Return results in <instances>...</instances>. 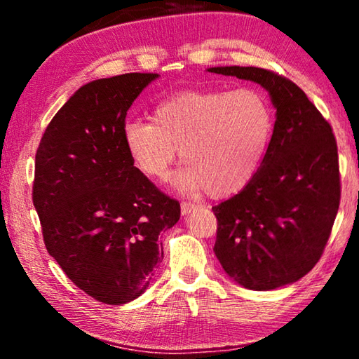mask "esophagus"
I'll return each mask as SVG.
<instances>
[{
	"instance_id": "obj_1",
	"label": "esophagus",
	"mask_w": 359,
	"mask_h": 359,
	"mask_svg": "<svg viewBox=\"0 0 359 359\" xmlns=\"http://www.w3.org/2000/svg\"><path fill=\"white\" fill-rule=\"evenodd\" d=\"M198 205L196 204H193V203H182V215H187V214H190L191 210H194L196 209Z\"/></svg>"
}]
</instances>
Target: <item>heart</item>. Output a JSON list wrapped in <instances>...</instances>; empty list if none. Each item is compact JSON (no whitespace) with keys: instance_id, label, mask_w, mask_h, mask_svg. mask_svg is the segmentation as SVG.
Wrapping results in <instances>:
<instances>
[{"instance_id":"b5f03b06","label":"heart","mask_w":359,"mask_h":359,"mask_svg":"<svg viewBox=\"0 0 359 359\" xmlns=\"http://www.w3.org/2000/svg\"><path fill=\"white\" fill-rule=\"evenodd\" d=\"M121 135L135 166L149 179H165L182 149L187 163L174 185L220 198L257 174L272 136V114L250 88L196 90L163 100L154 121L126 120Z\"/></svg>"}]
</instances>
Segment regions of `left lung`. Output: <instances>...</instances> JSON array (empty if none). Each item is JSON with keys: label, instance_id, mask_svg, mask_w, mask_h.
Masks as SVG:
<instances>
[{"label": "left lung", "instance_id": "8db88e82", "mask_svg": "<svg viewBox=\"0 0 359 359\" xmlns=\"http://www.w3.org/2000/svg\"><path fill=\"white\" fill-rule=\"evenodd\" d=\"M209 72L259 83L276 107L269 147L253 179L214 205L215 257L244 288L290 285L318 263L340 203L336 137L307 95L290 79L253 66Z\"/></svg>", "mask_w": 359, "mask_h": 359}]
</instances>
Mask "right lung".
Here are the masks:
<instances>
[{"label":"right lung","instance_id":"obj_1","mask_svg":"<svg viewBox=\"0 0 359 359\" xmlns=\"http://www.w3.org/2000/svg\"><path fill=\"white\" fill-rule=\"evenodd\" d=\"M156 77L130 72L82 85L36 151L33 204L47 252L76 287L114 306L147 290L163 259L158 236L180 218L179 201L139 171L121 135Z\"/></svg>","mask_w":359,"mask_h":359}]
</instances>
